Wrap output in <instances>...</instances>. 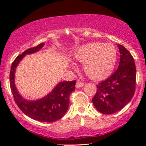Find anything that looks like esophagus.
I'll return each instance as SVG.
<instances>
[{"instance_id":"obj_1","label":"esophagus","mask_w":146,"mask_h":146,"mask_svg":"<svg viewBox=\"0 0 146 146\" xmlns=\"http://www.w3.org/2000/svg\"><path fill=\"white\" fill-rule=\"evenodd\" d=\"M84 85V83L78 81L76 82V85H75V86H76V88H80V87L83 86Z\"/></svg>"}]
</instances>
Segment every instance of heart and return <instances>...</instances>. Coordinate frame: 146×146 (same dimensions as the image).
I'll use <instances>...</instances> for the list:
<instances>
[{
  "instance_id": "obj_1",
  "label": "heart",
  "mask_w": 146,
  "mask_h": 146,
  "mask_svg": "<svg viewBox=\"0 0 146 146\" xmlns=\"http://www.w3.org/2000/svg\"><path fill=\"white\" fill-rule=\"evenodd\" d=\"M74 58L82 62L83 71L94 80L108 78L113 73L117 59V48L110 43L92 42L75 51Z\"/></svg>"
}]
</instances>
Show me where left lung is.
<instances>
[{
  "label": "left lung",
  "mask_w": 146,
  "mask_h": 146,
  "mask_svg": "<svg viewBox=\"0 0 146 146\" xmlns=\"http://www.w3.org/2000/svg\"><path fill=\"white\" fill-rule=\"evenodd\" d=\"M120 60L116 71L97 85V93L92 102L101 113L110 115L124 108L135 93L136 66L132 55L124 46L117 45Z\"/></svg>",
  "instance_id": "1"
}]
</instances>
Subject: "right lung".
Here are the masks:
<instances>
[{"instance_id":"add662e5","label":"right lung","mask_w":146,"mask_h":146,"mask_svg":"<svg viewBox=\"0 0 146 146\" xmlns=\"http://www.w3.org/2000/svg\"><path fill=\"white\" fill-rule=\"evenodd\" d=\"M44 42L30 48L18 56L12 63L10 71V86L15 102L19 108L28 117L42 122H54L62 117L67 111L69 96L75 90V80L61 82L44 98L36 100H28L23 98L17 90L15 84V72L18 64L28 54L38 52L44 46Z\"/></svg>"}]
</instances>
